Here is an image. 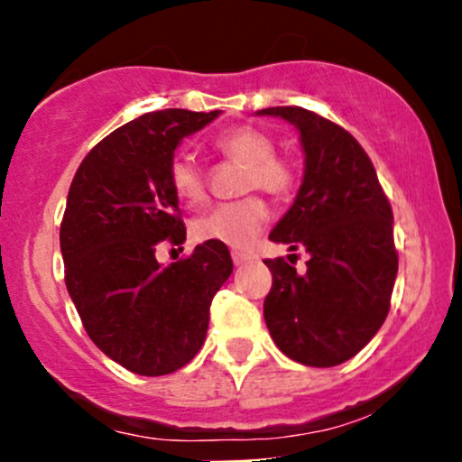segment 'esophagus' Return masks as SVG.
<instances>
[{
	"mask_svg": "<svg viewBox=\"0 0 462 462\" xmlns=\"http://www.w3.org/2000/svg\"><path fill=\"white\" fill-rule=\"evenodd\" d=\"M249 261H252V254L238 252V249H235V252H232V263H235L236 267H243V264H247Z\"/></svg>",
	"mask_w": 462,
	"mask_h": 462,
	"instance_id": "34e87169",
	"label": "esophagus"
}]
</instances>
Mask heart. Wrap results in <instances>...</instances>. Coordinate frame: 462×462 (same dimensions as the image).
I'll return each mask as SVG.
<instances>
[{"label": "heart", "instance_id": "obj_1", "mask_svg": "<svg viewBox=\"0 0 462 462\" xmlns=\"http://www.w3.org/2000/svg\"><path fill=\"white\" fill-rule=\"evenodd\" d=\"M215 150L227 161L245 164L243 190L261 189L273 198H284L295 187V169L282 158H275V143L269 134L241 125L230 128L215 139ZM169 182L184 204H198L206 195V178L190 153H178L169 164ZM267 206L261 198L226 201L199 215L193 235L199 241L245 249L256 241L267 224Z\"/></svg>", "mask_w": 462, "mask_h": 462}]
</instances>
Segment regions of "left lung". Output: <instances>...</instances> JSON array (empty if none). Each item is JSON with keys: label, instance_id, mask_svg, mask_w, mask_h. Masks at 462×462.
Instances as JSON below:
<instances>
[{"label": "left lung", "instance_id": "1", "mask_svg": "<svg viewBox=\"0 0 462 462\" xmlns=\"http://www.w3.org/2000/svg\"><path fill=\"white\" fill-rule=\"evenodd\" d=\"M256 115L280 116L300 132L304 178L269 238L310 256L306 273L282 258L264 261L273 275L264 323L289 358L334 367L356 356L389 315L397 275L393 210L369 156L341 125L300 106Z\"/></svg>", "mask_w": 462, "mask_h": 462}]
</instances>
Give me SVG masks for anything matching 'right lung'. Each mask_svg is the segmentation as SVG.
Here are the masks:
<instances>
[{"mask_svg":"<svg viewBox=\"0 0 462 462\" xmlns=\"http://www.w3.org/2000/svg\"><path fill=\"white\" fill-rule=\"evenodd\" d=\"M219 115H141L87 153L69 189L60 224L67 291L95 346L139 375L173 374L193 360L210 301L232 273L230 252L213 241L169 267L156 261L162 241H187L169 182L173 152Z\"/></svg>","mask_w":462,"mask_h":462,"instance_id":"right-lung-1","label":"right lung"}]
</instances>
